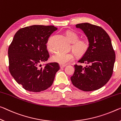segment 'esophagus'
<instances>
[{
    "instance_id": "1",
    "label": "esophagus",
    "mask_w": 121,
    "mask_h": 121,
    "mask_svg": "<svg viewBox=\"0 0 121 121\" xmlns=\"http://www.w3.org/2000/svg\"><path fill=\"white\" fill-rule=\"evenodd\" d=\"M59 66H60V68H64V67L66 66V65H62V64H60V65H59Z\"/></svg>"
}]
</instances>
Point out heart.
Segmentation results:
<instances>
[{
	"mask_svg": "<svg viewBox=\"0 0 121 121\" xmlns=\"http://www.w3.org/2000/svg\"><path fill=\"white\" fill-rule=\"evenodd\" d=\"M65 34L68 39L72 42L71 49L76 56L77 57H82L88 52L90 46L88 39L85 38L79 39L78 35L71 30L67 31ZM51 39L52 37H50L46 42V48L49 51L52 50ZM73 58L74 54L72 52H57L52 57L51 60L52 62L59 64L65 65L71 62Z\"/></svg>",
	"mask_w": 121,
	"mask_h": 121,
	"instance_id": "obj_1",
	"label": "heart"
}]
</instances>
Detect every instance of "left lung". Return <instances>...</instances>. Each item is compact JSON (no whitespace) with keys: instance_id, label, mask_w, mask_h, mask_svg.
I'll return each instance as SVG.
<instances>
[{"instance_id":"8db88e82","label":"left lung","mask_w":121,"mask_h":121,"mask_svg":"<svg viewBox=\"0 0 121 121\" xmlns=\"http://www.w3.org/2000/svg\"><path fill=\"white\" fill-rule=\"evenodd\" d=\"M76 27L83 31L90 46L78 60L86 65L75 64L71 81L74 86L84 91L98 90L106 84L113 72L115 53L110 38L104 30L97 25L85 23L78 24Z\"/></svg>"}]
</instances>
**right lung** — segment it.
Masks as SVG:
<instances>
[{
    "label": "right lung",
    "mask_w": 121,
    "mask_h": 121,
    "mask_svg": "<svg viewBox=\"0 0 121 121\" xmlns=\"http://www.w3.org/2000/svg\"><path fill=\"white\" fill-rule=\"evenodd\" d=\"M57 28L32 25L19 29L8 50L9 71L18 84L29 91L40 92L52 84L60 66L57 63H41L49 58L46 42Z\"/></svg>",
    "instance_id": "add662e5"
}]
</instances>
